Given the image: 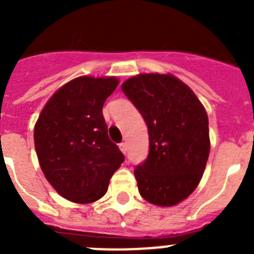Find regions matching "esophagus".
Instances as JSON below:
<instances>
[{
    "mask_svg": "<svg viewBox=\"0 0 254 254\" xmlns=\"http://www.w3.org/2000/svg\"><path fill=\"white\" fill-rule=\"evenodd\" d=\"M120 149H121V151H122L123 154L126 155V152H127V143H126V142L121 143V145H120Z\"/></svg>",
    "mask_w": 254,
    "mask_h": 254,
    "instance_id": "esophagus-1",
    "label": "esophagus"
}]
</instances>
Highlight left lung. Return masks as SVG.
<instances>
[{
	"label": "left lung",
	"instance_id": "8db88e82",
	"mask_svg": "<svg viewBox=\"0 0 254 254\" xmlns=\"http://www.w3.org/2000/svg\"><path fill=\"white\" fill-rule=\"evenodd\" d=\"M149 129V155L134 168L142 198L174 206L198 186L210 154L208 118L194 93L172 75L142 73L122 84Z\"/></svg>",
	"mask_w": 254,
	"mask_h": 254
}]
</instances>
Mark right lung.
Segmentation results:
<instances>
[{
  "mask_svg": "<svg viewBox=\"0 0 254 254\" xmlns=\"http://www.w3.org/2000/svg\"><path fill=\"white\" fill-rule=\"evenodd\" d=\"M117 86L116 77L75 78L56 91L35 123L40 168L52 187L72 202L102 198L125 161L103 117V105Z\"/></svg>",
  "mask_w": 254,
  "mask_h": 254,
  "instance_id": "obj_1",
  "label": "right lung"
}]
</instances>
